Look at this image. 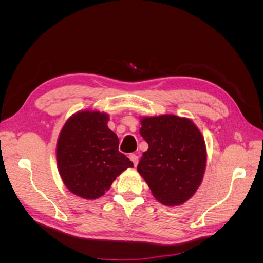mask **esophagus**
<instances>
[{
    "label": "esophagus",
    "mask_w": 263,
    "mask_h": 263,
    "mask_svg": "<svg viewBox=\"0 0 263 263\" xmlns=\"http://www.w3.org/2000/svg\"><path fill=\"white\" fill-rule=\"evenodd\" d=\"M129 159L133 161V163H134L135 166H136V165L138 164V156H137V155H135V154L129 155Z\"/></svg>",
    "instance_id": "1"
}]
</instances>
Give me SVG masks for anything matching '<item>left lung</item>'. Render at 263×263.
Instances as JSON below:
<instances>
[{
	"mask_svg": "<svg viewBox=\"0 0 263 263\" xmlns=\"http://www.w3.org/2000/svg\"><path fill=\"white\" fill-rule=\"evenodd\" d=\"M141 137L148 144L137 170L153 195L166 206L180 205L200 186L206 165L201 132L192 121L176 115L144 117Z\"/></svg>",
	"mask_w": 263,
	"mask_h": 263,
	"instance_id": "obj_1",
	"label": "left lung"
}]
</instances>
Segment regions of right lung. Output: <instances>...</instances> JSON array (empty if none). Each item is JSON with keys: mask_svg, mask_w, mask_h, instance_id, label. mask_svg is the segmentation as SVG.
<instances>
[{"mask_svg": "<svg viewBox=\"0 0 263 263\" xmlns=\"http://www.w3.org/2000/svg\"><path fill=\"white\" fill-rule=\"evenodd\" d=\"M108 115L84 110L71 116L59 135L57 163L65 185L73 194L94 200L133 162L118 151L117 135L107 127Z\"/></svg>", "mask_w": 263, "mask_h": 263, "instance_id": "right-lung-1", "label": "right lung"}]
</instances>
